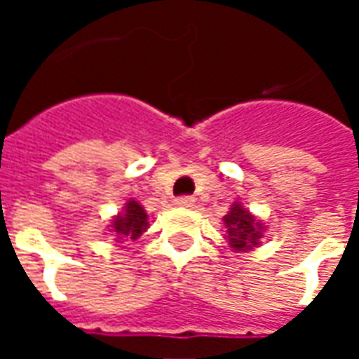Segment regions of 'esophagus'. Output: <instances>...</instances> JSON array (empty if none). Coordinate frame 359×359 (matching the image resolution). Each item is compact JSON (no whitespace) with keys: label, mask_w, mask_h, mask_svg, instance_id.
I'll use <instances>...</instances> for the list:
<instances>
[{"label":"esophagus","mask_w":359,"mask_h":359,"mask_svg":"<svg viewBox=\"0 0 359 359\" xmlns=\"http://www.w3.org/2000/svg\"><path fill=\"white\" fill-rule=\"evenodd\" d=\"M194 198H192V196H180V198H177V200H175V203H177V205H180V208H192V205H194Z\"/></svg>","instance_id":"obj_1"}]
</instances>
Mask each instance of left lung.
Returning <instances> with one entry per match:
<instances>
[{
	"instance_id": "1",
	"label": "left lung",
	"mask_w": 359,
	"mask_h": 359,
	"mask_svg": "<svg viewBox=\"0 0 359 359\" xmlns=\"http://www.w3.org/2000/svg\"><path fill=\"white\" fill-rule=\"evenodd\" d=\"M223 221H225L226 238H229L231 248L246 252L259 244L264 225L241 202H234L231 205Z\"/></svg>"
}]
</instances>
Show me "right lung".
Instances as JSON below:
<instances>
[{
	"label": "right lung",
	"mask_w": 359,
	"mask_h": 359,
	"mask_svg": "<svg viewBox=\"0 0 359 359\" xmlns=\"http://www.w3.org/2000/svg\"><path fill=\"white\" fill-rule=\"evenodd\" d=\"M111 229L117 234L118 241H136L148 229V215L140 203L128 200L125 203V211L113 219Z\"/></svg>",
	"instance_id": "1"
}]
</instances>
